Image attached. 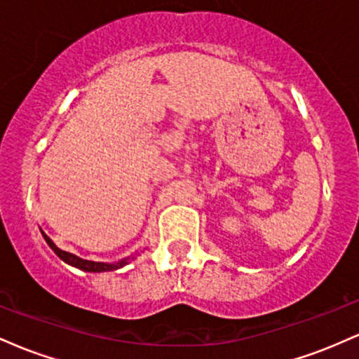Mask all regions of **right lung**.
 I'll return each instance as SVG.
<instances>
[{"label": "right lung", "mask_w": 359, "mask_h": 359, "mask_svg": "<svg viewBox=\"0 0 359 359\" xmlns=\"http://www.w3.org/2000/svg\"><path fill=\"white\" fill-rule=\"evenodd\" d=\"M42 234H43L45 241H47V245L50 246L53 251H55L57 257H59L60 259H64V262L69 263V265L76 266V269H81L84 271H113V270H118V269H121V266L128 265V262H131V259L135 258V257H128V258H123L121 262H116V263H102V262H90V259H82L79 257H76V255L67 253V251L57 248V246L53 245V241L47 236V234H45L43 231H42Z\"/></svg>", "instance_id": "add662e5"}]
</instances>
